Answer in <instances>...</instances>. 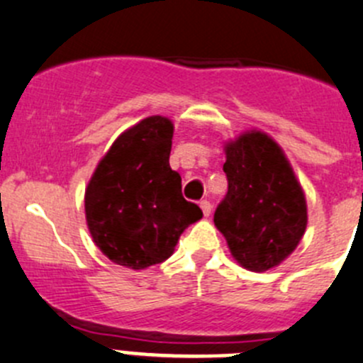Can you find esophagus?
Wrapping results in <instances>:
<instances>
[{"mask_svg":"<svg viewBox=\"0 0 363 363\" xmlns=\"http://www.w3.org/2000/svg\"><path fill=\"white\" fill-rule=\"evenodd\" d=\"M199 206H201V212H203V216H205V217H208V216H210V212H212V203H210V201H206V199H203V201L199 203Z\"/></svg>","mask_w":363,"mask_h":363,"instance_id":"esophagus-1","label":"esophagus"}]
</instances>
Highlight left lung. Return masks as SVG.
I'll use <instances>...</instances> for the list:
<instances>
[{
    "label": "left lung",
    "instance_id": "left-lung-1",
    "mask_svg": "<svg viewBox=\"0 0 363 363\" xmlns=\"http://www.w3.org/2000/svg\"><path fill=\"white\" fill-rule=\"evenodd\" d=\"M228 194L213 213L231 257L264 272L287 260L305 235L306 198L291 162L262 130L224 143Z\"/></svg>",
    "mask_w": 363,
    "mask_h": 363
}]
</instances>
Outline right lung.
Returning <instances> with one entry per match:
<instances>
[{
    "label": "right lung",
    "instance_id": "right-lung-1",
    "mask_svg": "<svg viewBox=\"0 0 363 363\" xmlns=\"http://www.w3.org/2000/svg\"><path fill=\"white\" fill-rule=\"evenodd\" d=\"M172 133L169 117L139 121L113 140L85 187L87 228L113 264L140 271L167 260L179 235L203 217L169 165Z\"/></svg>",
    "mask_w": 363,
    "mask_h": 363
}]
</instances>
